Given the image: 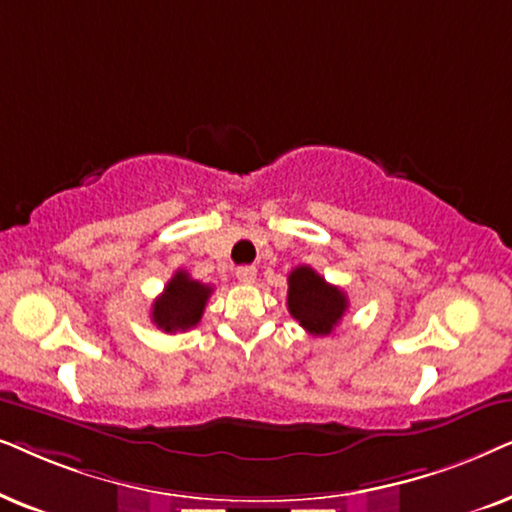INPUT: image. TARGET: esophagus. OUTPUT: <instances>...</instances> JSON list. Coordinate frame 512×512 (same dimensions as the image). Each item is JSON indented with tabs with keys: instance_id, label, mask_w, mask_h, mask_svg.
<instances>
[{
	"instance_id": "34e87169",
	"label": "esophagus",
	"mask_w": 512,
	"mask_h": 512,
	"mask_svg": "<svg viewBox=\"0 0 512 512\" xmlns=\"http://www.w3.org/2000/svg\"><path fill=\"white\" fill-rule=\"evenodd\" d=\"M236 278L241 283H252L257 278V269L255 267H238L236 269Z\"/></svg>"
}]
</instances>
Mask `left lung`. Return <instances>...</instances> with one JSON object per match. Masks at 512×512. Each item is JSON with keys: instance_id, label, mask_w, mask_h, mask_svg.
Returning <instances> with one entry per match:
<instances>
[{"instance_id": "1", "label": "left lung", "mask_w": 512, "mask_h": 512, "mask_svg": "<svg viewBox=\"0 0 512 512\" xmlns=\"http://www.w3.org/2000/svg\"><path fill=\"white\" fill-rule=\"evenodd\" d=\"M349 299L311 267H297L288 276V311L309 335L325 337L339 325Z\"/></svg>"}]
</instances>
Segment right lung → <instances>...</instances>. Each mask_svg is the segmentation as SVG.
Instances as JSON below:
<instances>
[{
    "label": "right lung",
    "mask_w": 512,
    "mask_h": 512,
    "mask_svg": "<svg viewBox=\"0 0 512 512\" xmlns=\"http://www.w3.org/2000/svg\"><path fill=\"white\" fill-rule=\"evenodd\" d=\"M213 288L194 281L187 271H175L166 288L152 304V323L163 332L189 330L199 325Z\"/></svg>",
    "instance_id": "right-lung-1"
}]
</instances>
